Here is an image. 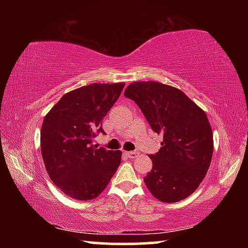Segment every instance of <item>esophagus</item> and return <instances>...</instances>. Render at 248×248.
I'll list each match as a JSON object with an SVG mask.
<instances>
[{
  "label": "esophagus",
  "instance_id": "34e87169",
  "mask_svg": "<svg viewBox=\"0 0 248 248\" xmlns=\"http://www.w3.org/2000/svg\"><path fill=\"white\" fill-rule=\"evenodd\" d=\"M125 155H127V156L130 158H136V157H138L139 153L136 152V151H131V152H125Z\"/></svg>",
  "mask_w": 248,
  "mask_h": 248
}]
</instances>
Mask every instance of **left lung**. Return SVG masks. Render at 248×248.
I'll return each mask as SVG.
<instances>
[{
  "mask_svg": "<svg viewBox=\"0 0 248 248\" xmlns=\"http://www.w3.org/2000/svg\"><path fill=\"white\" fill-rule=\"evenodd\" d=\"M124 96L134 100L154 132L163 134L144 183L155 198L177 202L202 182L213 153L208 117L180 90L158 82H134Z\"/></svg>",
  "mask_w": 248,
  "mask_h": 248,
  "instance_id": "left-lung-1",
  "label": "left lung"
}]
</instances>
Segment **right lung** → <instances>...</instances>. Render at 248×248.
I'll use <instances>...</instances> for the list:
<instances>
[{"label": "right lung", "instance_id": "obj_1", "mask_svg": "<svg viewBox=\"0 0 248 248\" xmlns=\"http://www.w3.org/2000/svg\"><path fill=\"white\" fill-rule=\"evenodd\" d=\"M124 83L90 84L69 92L44 119L41 154L50 179L66 196L91 200L107 187L121 162V152L98 148L102 120L117 102Z\"/></svg>", "mask_w": 248, "mask_h": 248}]
</instances>
